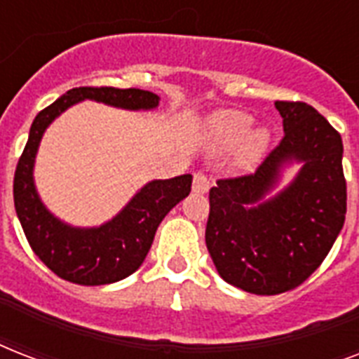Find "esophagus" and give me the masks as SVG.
<instances>
[{"mask_svg":"<svg viewBox=\"0 0 359 359\" xmlns=\"http://www.w3.org/2000/svg\"><path fill=\"white\" fill-rule=\"evenodd\" d=\"M210 190V179L203 171L194 173V191L196 194H207Z\"/></svg>","mask_w":359,"mask_h":359,"instance_id":"34e87169","label":"esophagus"}]
</instances>
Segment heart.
Here are the masks:
<instances>
[{
  "instance_id": "heart-1",
  "label": "heart",
  "mask_w": 359,
  "mask_h": 359,
  "mask_svg": "<svg viewBox=\"0 0 359 359\" xmlns=\"http://www.w3.org/2000/svg\"><path fill=\"white\" fill-rule=\"evenodd\" d=\"M251 126H253V119L250 115L240 114V111H222L214 115V119L210 121V134L216 145L224 149H231L244 140L240 147L238 160L242 165H250L261 156L268 145L266 130L259 128L250 133Z\"/></svg>"
}]
</instances>
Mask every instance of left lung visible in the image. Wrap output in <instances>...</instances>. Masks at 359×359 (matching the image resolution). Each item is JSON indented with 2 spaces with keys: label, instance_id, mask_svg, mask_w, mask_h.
I'll use <instances>...</instances> for the list:
<instances>
[{
  "label": "left lung",
  "instance_id": "obj_1",
  "mask_svg": "<svg viewBox=\"0 0 359 359\" xmlns=\"http://www.w3.org/2000/svg\"><path fill=\"white\" fill-rule=\"evenodd\" d=\"M283 140L255 173L216 180L210 188L207 240L216 270L251 294H281L302 285L332 250L346 214L343 141L306 102H276ZM304 161L278 196L262 197L285 163Z\"/></svg>",
  "mask_w": 359,
  "mask_h": 359
}]
</instances>
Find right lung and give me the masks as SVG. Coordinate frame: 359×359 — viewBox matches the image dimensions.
<instances>
[{
  "label": "right lung",
  "instance_id": "obj_1",
  "mask_svg": "<svg viewBox=\"0 0 359 359\" xmlns=\"http://www.w3.org/2000/svg\"><path fill=\"white\" fill-rule=\"evenodd\" d=\"M86 98L124 109H152L160 100L154 93L132 87H76L39 111L14 171V208L31 250L53 273L70 283L108 285L128 278L141 266L158 225L190 194L191 175L152 180L114 219L100 227L80 229L63 224L42 205L33 182V163L48 124Z\"/></svg>",
  "mask_w": 359,
  "mask_h": 359
}]
</instances>
